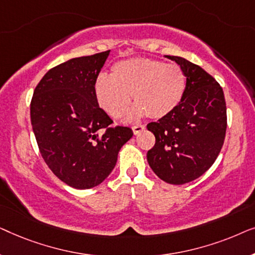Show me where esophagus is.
Wrapping results in <instances>:
<instances>
[{"instance_id":"1","label":"esophagus","mask_w":255,"mask_h":255,"mask_svg":"<svg viewBox=\"0 0 255 255\" xmlns=\"http://www.w3.org/2000/svg\"><path fill=\"white\" fill-rule=\"evenodd\" d=\"M145 128V125L144 124H135L132 127V131H133L134 134H138L139 132H141L142 130Z\"/></svg>"}]
</instances>
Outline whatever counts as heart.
I'll return each instance as SVG.
<instances>
[{
	"instance_id": "1",
	"label": "heart",
	"mask_w": 255,
	"mask_h": 255,
	"mask_svg": "<svg viewBox=\"0 0 255 255\" xmlns=\"http://www.w3.org/2000/svg\"><path fill=\"white\" fill-rule=\"evenodd\" d=\"M186 83V74L177 64L133 58L115 64L110 76L100 75L94 92L99 106L115 120L128 114L130 95L135 104V115L159 120L180 106Z\"/></svg>"
}]
</instances>
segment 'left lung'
<instances>
[{"label":"left lung","mask_w":255,"mask_h":255,"mask_svg":"<svg viewBox=\"0 0 255 255\" xmlns=\"http://www.w3.org/2000/svg\"><path fill=\"white\" fill-rule=\"evenodd\" d=\"M166 57L183 69L186 92L172 114L147 124L155 137L147 161L165 182L184 184L200 177L217 159L228 127L226 103L222 87L203 68L183 58Z\"/></svg>","instance_id":"1"}]
</instances>
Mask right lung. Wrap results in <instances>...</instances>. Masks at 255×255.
I'll return each mask as SVG.
<instances>
[{"mask_svg":"<svg viewBox=\"0 0 255 255\" xmlns=\"http://www.w3.org/2000/svg\"><path fill=\"white\" fill-rule=\"evenodd\" d=\"M110 51L51 68L33 92L31 125L44 161L76 189L99 186L113 172L122 146L133 135L97 103L94 87Z\"/></svg>","mask_w":255,"mask_h":255,"instance_id":"1","label":"right lung"}]
</instances>
